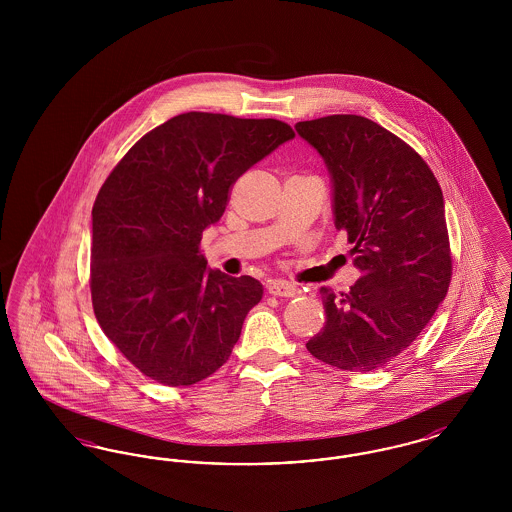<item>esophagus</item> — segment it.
I'll return each mask as SVG.
<instances>
[{"label":"esophagus","mask_w":512,"mask_h":512,"mask_svg":"<svg viewBox=\"0 0 512 512\" xmlns=\"http://www.w3.org/2000/svg\"><path fill=\"white\" fill-rule=\"evenodd\" d=\"M267 292L274 297H295L299 295V288L292 282H284V280H270L267 286Z\"/></svg>","instance_id":"esophagus-1"}]
</instances>
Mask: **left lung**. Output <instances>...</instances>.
<instances>
[{"instance_id": "left-lung-1", "label": "left lung", "mask_w": 512, "mask_h": 512, "mask_svg": "<svg viewBox=\"0 0 512 512\" xmlns=\"http://www.w3.org/2000/svg\"><path fill=\"white\" fill-rule=\"evenodd\" d=\"M334 184V222L361 278L347 293L320 288L326 322L307 341L318 361L351 372L390 365L438 311L451 249L438 180L378 122L330 115L295 124Z\"/></svg>"}]
</instances>
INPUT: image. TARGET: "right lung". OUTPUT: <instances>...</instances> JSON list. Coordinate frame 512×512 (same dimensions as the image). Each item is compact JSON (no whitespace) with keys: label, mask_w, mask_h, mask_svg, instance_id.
<instances>
[{"label":"right lung","mask_w":512,"mask_h":512,"mask_svg":"<svg viewBox=\"0 0 512 512\" xmlns=\"http://www.w3.org/2000/svg\"><path fill=\"white\" fill-rule=\"evenodd\" d=\"M293 136L276 119L192 111L147 132L103 182L92 209V305L147 378L192 386L228 361L263 286L207 268L201 236L234 182Z\"/></svg>","instance_id":"1"}]
</instances>
